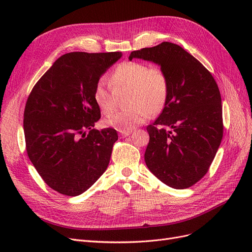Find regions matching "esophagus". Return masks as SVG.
<instances>
[{"label": "esophagus", "mask_w": 252, "mask_h": 252, "mask_svg": "<svg viewBox=\"0 0 252 252\" xmlns=\"http://www.w3.org/2000/svg\"><path fill=\"white\" fill-rule=\"evenodd\" d=\"M130 133H131L130 130H129V131H120V136H121V138H125V136H128Z\"/></svg>", "instance_id": "34e87169"}]
</instances>
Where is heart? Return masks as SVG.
<instances>
[{"instance_id":"obj_1","label":"heart","mask_w":252,"mask_h":252,"mask_svg":"<svg viewBox=\"0 0 252 252\" xmlns=\"http://www.w3.org/2000/svg\"><path fill=\"white\" fill-rule=\"evenodd\" d=\"M109 86L98 81L94 88V101L103 114L111 113L118 96L127 91L125 104L129 107L114 112L104 120L106 126L129 131L161 111L169 94L168 75L161 67H149L138 61L119 64L108 77Z\"/></svg>"}]
</instances>
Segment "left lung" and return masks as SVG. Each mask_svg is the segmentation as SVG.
Here are the masks:
<instances>
[{
    "label": "left lung",
    "instance_id": "left-lung-1",
    "mask_svg": "<svg viewBox=\"0 0 252 252\" xmlns=\"http://www.w3.org/2000/svg\"><path fill=\"white\" fill-rule=\"evenodd\" d=\"M133 58L161 65L169 80L165 107L147 126L145 163L169 187H191L209 170L223 138L218 84L200 61L177 44L134 50L129 60Z\"/></svg>",
    "mask_w": 252,
    "mask_h": 252
}]
</instances>
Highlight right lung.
Returning a JSON list of instances; mask_svg holds the SVG:
<instances>
[{
    "label": "right lung",
    "mask_w": 252,
    "mask_h": 252,
    "mask_svg": "<svg viewBox=\"0 0 252 252\" xmlns=\"http://www.w3.org/2000/svg\"><path fill=\"white\" fill-rule=\"evenodd\" d=\"M121 57L120 51L66 53L28 95L24 110L27 155L43 181L61 194L85 192L109 164L118 133L110 127L94 129L101 119L94 88Z\"/></svg>",
    "instance_id": "obj_1"
}]
</instances>
